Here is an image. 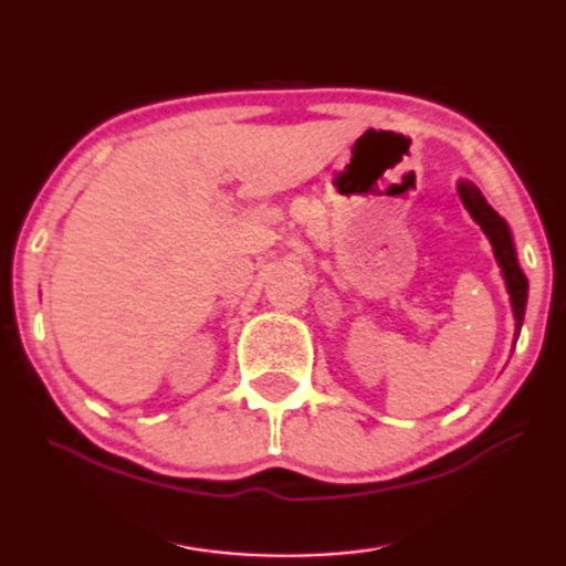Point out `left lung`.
<instances>
[{"mask_svg":"<svg viewBox=\"0 0 566 566\" xmlns=\"http://www.w3.org/2000/svg\"><path fill=\"white\" fill-rule=\"evenodd\" d=\"M459 195H461V202H464L469 214H472V218L480 222L484 235L490 238L492 249H495V256H497L500 266H503V274H505L507 292H511L515 323H518V328H521L523 315H525V300H528V280L523 276L521 266H518V259H515L513 238H511V230H507V222L500 218L495 210H492L488 200H484L482 192L472 185V181H461Z\"/></svg>","mask_w":566,"mask_h":566,"instance_id":"8db88e82","label":"left lung"}]
</instances>
